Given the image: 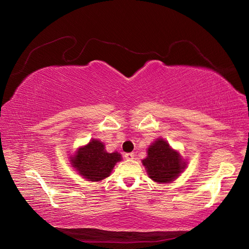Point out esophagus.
Returning a JSON list of instances; mask_svg holds the SVG:
<instances>
[{"mask_svg":"<svg viewBox=\"0 0 249 249\" xmlns=\"http://www.w3.org/2000/svg\"><path fill=\"white\" fill-rule=\"evenodd\" d=\"M124 157H125L127 160H134L135 154H134V153H126V154L124 155Z\"/></svg>","mask_w":249,"mask_h":249,"instance_id":"1","label":"esophagus"}]
</instances>
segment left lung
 I'll return each mask as SVG.
<instances>
[{
	"mask_svg": "<svg viewBox=\"0 0 249 249\" xmlns=\"http://www.w3.org/2000/svg\"><path fill=\"white\" fill-rule=\"evenodd\" d=\"M142 163L146 169L147 176L157 183H170L182 173L186 167L179 153L171 149L166 140L161 138L147 149V156L142 160Z\"/></svg>",
	"mask_w": 249,
	"mask_h": 249,
	"instance_id": "left-lung-1",
	"label": "left lung"
}]
</instances>
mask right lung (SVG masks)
<instances>
[{"mask_svg":"<svg viewBox=\"0 0 249 249\" xmlns=\"http://www.w3.org/2000/svg\"><path fill=\"white\" fill-rule=\"evenodd\" d=\"M122 160L120 153H108L102 141L93 139L87 145L79 147L71 165L88 181L98 182L108 178L113 167Z\"/></svg>","mask_w":249,"mask_h":249,"instance_id":"add662e5","label":"right lung"}]
</instances>
